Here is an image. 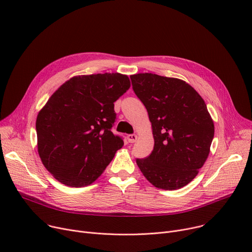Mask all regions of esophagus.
<instances>
[{
	"label": "esophagus",
	"mask_w": 252,
	"mask_h": 252,
	"mask_svg": "<svg viewBox=\"0 0 252 252\" xmlns=\"http://www.w3.org/2000/svg\"><path fill=\"white\" fill-rule=\"evenodd\" d=\"M127 141L129 142V143H135L136 141H137V135H135V134H130V135H127Z\"/></svg>",
	"instance_id": "esophagus-1"
}]
</instances>
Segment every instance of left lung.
Returning a JSON list of instances; mask_svg holds the SVG:
<instances>
[{
	"mask_svg": "<svg viewBox=\"0 0 252 252\" xmlns=\"http://www.w3.org/2000/svg\"><path fill=\"white\" fill-rule=\"evenodd\" d=\"M130 79L147 109L154 137L151 154L137 158L139 168L158 189L186 186L203 166L215 135L204 100L178 78L138 73Z\"/></svg>",
	"mask_w": 252,
	"mask_h": 252,
	"instance_id": "left-lung-1",
	"label": "left lung"
}]
</instances>
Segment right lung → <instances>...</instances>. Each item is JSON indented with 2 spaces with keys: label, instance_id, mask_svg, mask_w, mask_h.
<instances>
[{
  "label": "right lung",
  "instance_id": "right-lung-1",
  "mask_svg": "<svg viewBox=\"0 0 252 252\" xmlns=\"http://www.w3.org/2000/svg\"><path fill=\"white\" fill-rule=\"evenodd\" d=\"M129 86L128 77L121 73L74 76L38 112V155L60 183L74 188L91 185L124 146L111 128L114 102Z\"/></svg>",
  "mask_w": 252,
  "mask_h": 252
}]
</instances>
